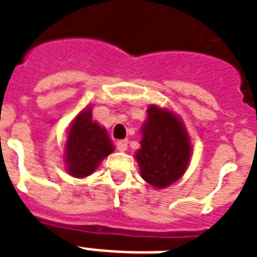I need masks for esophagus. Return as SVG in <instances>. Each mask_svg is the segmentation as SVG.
Here are the masks:
<instances>
[{"mask_svg":"<svg viewBox=\"0 0 257 257\" xmlns=\"http://www.w3.org/2000/svg\"><path fill=\"white\" fill-rule=\"evenodd\" d=\"M115 146H117L118 151H125L128 149V140H118Z\"/></svg>","mask_w":257,"mask_h":257,"instance_id":"obj_1","label":"esophagus"}]
</instances>
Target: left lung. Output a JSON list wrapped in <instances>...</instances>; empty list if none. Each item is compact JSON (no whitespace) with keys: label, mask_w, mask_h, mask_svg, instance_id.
Segmentation results:
<instances>
[{"label":"left lung","mask_w":257,"mask_h":257,"mask_svg":"<svg viewBox=\"0 0 257 257\" xmlns=\"http://www.w3.org/2000/svg\"><path fill=\"white\" fill-rule=\"evenodd\" d=\"M191 145L186 128L172 111L150 106L136 151L140 175L157 189H165L183 176Z\"/></svg>","instance_id":"1"}]
</instances>
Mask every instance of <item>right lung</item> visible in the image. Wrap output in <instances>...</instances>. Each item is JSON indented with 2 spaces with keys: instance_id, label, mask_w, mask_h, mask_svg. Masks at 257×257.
<instances>
[{
  "instance_id": "1",
  "label": "right lung",
  "mask_w": 257,
  "mask_h": 257,
  "mask_svg": "<svg viewBox=\"0 0 257 257\" xmlns=\"http://www.w3.org/2000/svg\"><path fill=\"white\" fill-rule=\"evenodd\" d=\"M114 150L106 129L92 119L90 108L81 111L70 125L64 151L67 172L74 178H86Z\"/></svg>"
}]
</instances>
